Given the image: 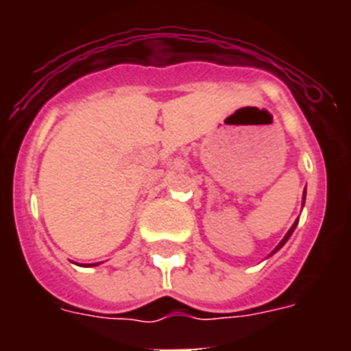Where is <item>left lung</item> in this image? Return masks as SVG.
<instances>
[{
  "label": "left lung",
  "instance_id": "obj_1",
  "mask_svg": "<svg viewBox=\"0 0 351 351\" xmlns=\"http://www.w3.org/2000/svg\"><path fill=\"white\" fill-rule=\"evenodd\" d=\"M304 200H306V189H304V197H302V206H304ZM297 222H299V220H295V224L291 226V228H289V231H288V233L284 234V239L280 240V242H278V245H277V247H275V250H273L271 253H269V255H275V253H277V251L280 250V247H282V245L286 244V242H288V239H289V237H291V234H293L295 228H297Z\"/></svg>",
  "mask_w": 351,
  "mask_h": 351
}]
</instances>
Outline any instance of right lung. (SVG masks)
Returning a JSON list of instances; mask_svg holds the SVG:
<instances>
[{"label":"right lung","instance_id":"obj_1","mask_svg":"<svg viewBox=\"0 0 351 351\" xmlns=\"http://www.w3.org/2000/svg\"><path fill=\"white\" fill-rule=\"evenodd\" d=\"M89 266H98V264H89Z\"/></svg>","mask_w":351,"mask_h":351}]
</instances>
